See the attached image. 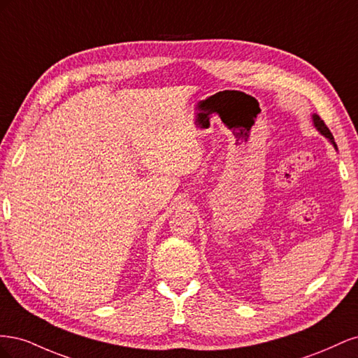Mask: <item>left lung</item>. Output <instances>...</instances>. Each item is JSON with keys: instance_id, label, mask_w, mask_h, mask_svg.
<instances>
[{"instance_id": "left-lung-1", "label": "left lung", "mask_w": 358, "mask_h": 358, "mask_svg": "<svg viewBox=\"0 0 358 358\" xmlns=\"http://www.w3.org/2000/svg\"><path fill=\"white\" fill-rule=\"evenodd\" d=\"M312 124H313V127L317 128V131L321 134V136H324L326 137L329 142L333 145V148L338 150V146H336V143H334V137H333V134L330 133V129L326 127V124H324V121L322 119L317 115V113H313L312 115Z\"/></svg>"}]
</instances>
